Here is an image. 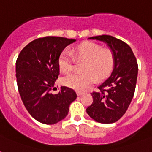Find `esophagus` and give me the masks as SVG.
<instances>
[{
    "instance_id": "obj_1",
    "label": "esophagus",
    "mask_w": 152,
    "mask_h": 152,
    "mask_svg": "<svg viewBox=\"0 0 152 152\" xmlns=\"http://www.w3.org/2000/svg\"><path fill=\"white\" fill-rule=\"evenodd\" d=\"M76 94L78 96H80V95H83V91H76Z\"/></svg>"
}]
</instances>
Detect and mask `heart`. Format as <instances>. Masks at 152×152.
<instances>
[{
  "label": "heart",
  "mask_w": 152,
  "mask_h": 152,
  "mask_svg": "<svg viewBox=\"0 0 152 152\" xmlns=\"http://www.w3.org/2000/svg\"><path fill=\"white\" fill-rule=\"evenodd\" d=\"M71 53L62 51L58 57V66L64 73H69L73 69L75 62L83 61L81 67L82 73L67 75L62 79L65 86L76 90H84L92 85L98 80H103L113 71L115 57L110 49L102 48L99 44L86 42L79 45Z\"/></svg>",
  "instance_id": "heart-1"
}]
</instances>
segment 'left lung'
I'll list each match as a JSON object with an SVG mask.
<instances>
[{
	"label": "left lung",
	"instance_id": "obj_1",
	"mask_svg": "<svg viewBox=\"0 0 152 152\" xmlns=\"http://www.w3.org/2000/svg\"><path fill=\"white\" fill-rule=\"evenodd\" d=\"M106 42L115 57L113 71L98 91L91 92L93 102L87 113L95 121L102 124L116 122L125 113L134 95L138 64L130 46L110 35L91 37Z\"/></svg>",
	"mask_w": 152,
	"mask_h": 152
}]
</instances>
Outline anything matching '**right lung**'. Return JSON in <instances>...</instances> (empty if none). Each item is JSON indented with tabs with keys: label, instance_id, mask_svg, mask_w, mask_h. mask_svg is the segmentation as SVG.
<instances>
[{
	"label": "right lung",
	"instance_id": "1",
	"mask_svg": "<svg viewBox=\"0 0 152 152\" xmlns=\"http://www.w3.org/2000/svg\"><path fill=\"white\" fill-rule=\"evenodd\" d=\"M76 41L62 37L39 38L20 51L15 62L18 91L28 113L39 122L56 124L69 113L76 99L72 88L61 87L53 95L55 81L60 74L58 57L64 49Z\"/></svg>",
	"mask_w": 152,
	"mask_h": 152
}]
</instances>
